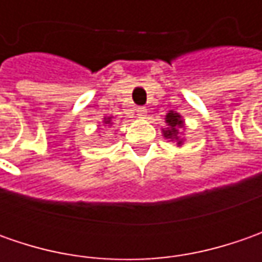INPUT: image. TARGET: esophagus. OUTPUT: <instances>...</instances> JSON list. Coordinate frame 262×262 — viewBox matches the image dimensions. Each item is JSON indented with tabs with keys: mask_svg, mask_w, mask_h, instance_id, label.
Instances as JSON below:
<instances>
[{
	"mask_svg": "<svg viewBox=\"0 0 262 262\" xmlns=\"http://www.w3.org/2000/svg\"><path fill=\"white\" fill-rule=\"evenodd\" d=\"M137 115H138V118H146L147 115L146 107H137Z\"/></svg>",
	"mask_w": 262,
	"mask_h": 262,
	"instance_id": "1",
	"label": "esophagus"
}]
</instances>
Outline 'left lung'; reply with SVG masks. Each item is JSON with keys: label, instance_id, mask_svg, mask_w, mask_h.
Here are the masks:
<instances>
[{"label": "left lung", "instance_id": "left-lung-1", "mask_svg": "<svg viewBox=\"0 0 262 262\" xmlns=\"http://www.w3.org/2000/svg\"><path fill=\"white\" fill-rule=\"evenodd\" d=\"M165 124L166 126L162 128V136L166 140L175 143L178 147L184 146L185 138L182 136V133L185 131V119L179 112L175 111H169L165 116Z\"/></svg>", "mask_w": 262, "mask_h": 262}]
</instances>
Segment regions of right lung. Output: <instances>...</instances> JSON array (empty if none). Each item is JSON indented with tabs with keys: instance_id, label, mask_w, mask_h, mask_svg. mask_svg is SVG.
<instances>
[{
	"instance_id": "right-lung-1",
	"label": "right lung",
	"mask_w": 262,
	"mask_h": 262,
	"mask_svg": "<svg viewBox=\"0 0 262 262\" xmlns=\"http://www.w3.org/2000/svg\"><path fill=\"white\" fill-rule=\"evenodd\" d=\"M102 125L106 126V128H112V125H114V116H105L103 121H102Z\"/></svg>"
}]
</instances>
